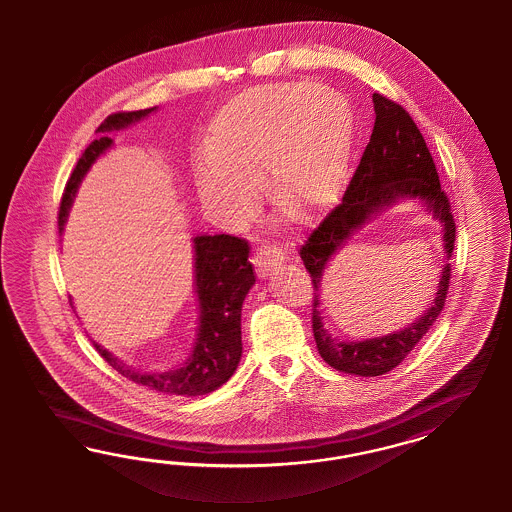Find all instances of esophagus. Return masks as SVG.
Instances as JSON below:
<instances>
[{
  "mask_svg": "<svg viewBox=\"0 0 512 512\" xmlns=\"http://www.w3.org/2000/svg\"><path fill=\"white\" fill-rule=\"evenodd\" d=\"M283 259V251L272 244H261L253 253V263L257 266V274L261 278H266L274 266L283 263Z\"/></svg>",
  "mask_w": 512,
  "mask_h": 512,
  "instance_id": "34e87169",
  "label": "esophagus"
}]
</instances>
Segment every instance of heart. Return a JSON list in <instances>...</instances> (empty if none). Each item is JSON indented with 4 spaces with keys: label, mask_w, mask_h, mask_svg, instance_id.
Listing matches in <instances>:
<instances>
[{
    "label": "heart",
    "mask_w": 512,
    "mask_h": 512,
    "mask_svg": "<svg viewBox=\"0 0 512 512\" xmlns=\"http://www.w3.org/2000/svg\"><path fill=\"white\" fill-rule=\"evenodd\" d=\"M355 120L349 101L315 80L259 86L225 103L210 125L208 150L193 157L199 197L219 216L242 221L268 193L287 212H315L336 199L347 176Z\"/></svg>",
    "instance_id": "obj_1"
}]
</instances>
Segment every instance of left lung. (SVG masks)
<instances>
[{
	"label": "left lung",
	"mask_w": 512,
	"mask_h": 512,
	"mask_svg": "<svg viewBox=\"0 0 512 512\" xmlns=\"http://www.w3.org/2000/svg\"><path fill=\"white\" fill-rule=\"evenodd\" d=\"M375 124L372 137L360 157L357 171L345 189L341 202L326 214L319 227L300 246V257L313 283L311 328L319 355L328 366L343 373L375 377L394 370L407 357L445 306L449 293L450 264L456 225L447 193L441 189L434 159L409 112L381 93H373ZM422 200L444 227V250L448 264L442 271L433 306L413 325L394 335L372 341L343 342L322 326L318 289L325 264L349 235L392 201Z\"/></svg>",
	"instance_id": "1"
}]
</instances>
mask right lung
Returning a JSON list of instances; mask_svg holds the SVG:
<instances>
[{
  "label": "right lung",
  "mask_w": 512,
  "mask_h": 512,
  "mask_svg": "<svg viewBox=\"0 0 512 512\" xmlns=\"http://www.w3.org/2000/svg\"><path fill=\"white\" fill-rule=\"evenodd\" d=\"M154 110L155 107L114 112L95 129L99 139L92 140L82 152L63 191L58 212L60 233L69 216L80 180L90 171L93 161L112 146V139L107 137V133L133 125ZM193 248L199 328L193 351L184 366L169 372H137L93 341L97 353L116 372L122 373L133 383L178 396H202L231 379L242 357V304L251 285L255 283L253 264L248 261V240L229 234H201L193 238Z\"/></svg>",
  "instance_id": "add662e5"
}]
</instances>
